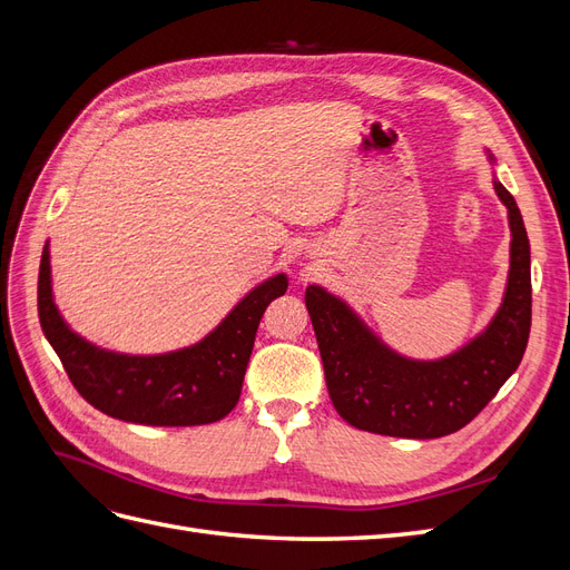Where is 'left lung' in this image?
Returning a JSON list of instances; mask_svg holds the SVG:
<instances>
[{"mask_svg":"<svg viewBox=\"0 0 570 570\" xmlns=\"http://www.w3.org/2000/svg\"><path fill=\"white\" fill-rule=\"evenodd\" d=\"M492 183L511 230L504 297L485 331L452 354L404 356L342 297L321 285L306 287L325 385L350 425L390 438H444L471 423L519 368L530 335V243L515 199L497 178Z\"/></svg>","mask_w":570,"mask_h":570,"instance_id":"1","label":"left lung"}]
</instances>
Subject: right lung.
Wrapping results in <instances>:
<instances>
[{
  "instance_id": "add662e5",
  "label": "right lung",
  "mask_w": 570,
  "mask_h": 570,
  "mask_svg": "<svg viewBox=\"0 0 570 570\" xmlns=\"http://www.w3.org/2000/svg\"><path fill=\"white\" fill-rule=\"evenodd\" d=\"M287 292V275L254 285L209 335L164 354L105 350L78 335L51 289L49 239L38 278V314L73 387L111 419L140 425H204L226 419L243 392L258 321Z\"/></svg>"
}]
</instances>
